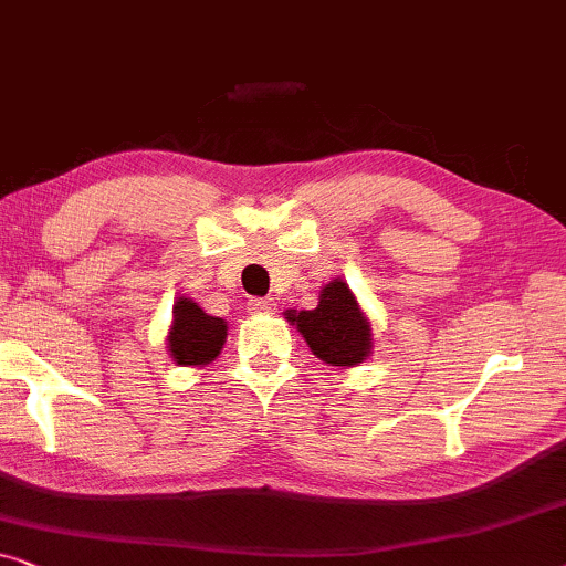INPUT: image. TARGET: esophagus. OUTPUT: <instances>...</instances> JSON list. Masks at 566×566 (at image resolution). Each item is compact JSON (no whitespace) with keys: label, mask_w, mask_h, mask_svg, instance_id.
<instances>
[{"label":"esophagus","mask_w":566,"mask_h":566,"mask_svg":"<svg viewBox=\"0 0 566 566\" xmlns=\"http://www.w3.org/2000/svg\"><path fill=\"white\" fill-rule=\"evenodd\" d=\"M250 312L254 314H273L275 312V301L273 298H250L247 301Z\"/></svg>","instance_id":"1"}]
</instances>
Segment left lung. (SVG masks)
<instances>
[{
	"instance_id": "1",
	"label": "left lung",
	"mask_w": 566,
	"mask_h": 566,
	"mask_svg": "<svg viewBox=\"0 0 566 566\" xmlns=\"http://www.w3.org/2000/svg\"><path fill=\"white\" fill-rule=\"evenodd\" d=\"M285 319L296 324L316 358L332 366H358L370 353V324L343 281L324 285L312 312L291 308Z\"/></svg>"
}]
</instances>
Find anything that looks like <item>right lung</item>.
<instances>
[{"label":"right lung","instance_id":"add662e5","mask_svg":"<svg viewBox=\"0 0 566 566\" xmlns=\"http://www.w3.org/2000/svg\"><path fill=\"white\" fill-rule=\"evenodd\" d=\"M175 322L169 332V353L177 366H206L221 353L227 339V324L219 316H208L190 298L175 304Z\"/></svg>","mask_w":566,"mask_h":566}]
</instances>
